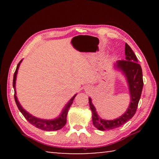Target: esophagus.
<instances>
[{"instance_id": "obj_1", "label": "esophagus", "mask_w": 159, "mask_h": 159, "mask_svg": "<svg viewBox=\"0 0 159 159\" xmlns=\"http://www.w3.org/2000/svg\"><path fill=\"white\" fill-rule=\"evenodd\" d=\"M90 89H91V86L90 85H88V86H86V87H85L86 90H90Z\"/></svg>"}]
</instances>
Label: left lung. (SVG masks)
Returning a JSON list of instances; mask_svg holds the SVG:
<instances>
[{
	"instance_id": "obj_1",
	"label": "left lung",
	"mask_w": 159,
	"mask_h": 159,
	"mask_svg": "<svg viewBox=\"0 0 159 159\" xmlns=\"http://www.w3.org/2000/svg\"><path fill=\"white\" fill-rule=\"evenodd\" d=\"M125 60L117 61L114 64V69L121 72L125 77L130 93V104L124 114L116 119H102L98 114L92 102V99L89 98L90 108L93 114V123L99 130H108L120 127L133 118L138 108L144 85L142 71L133 50L127 43H125Z\"/></svg>"
}]
</instances>
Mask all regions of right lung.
<instances>
[{"label": "right lung", "instance_id": "1", "mask_svg": "<svg viewBox=\"0 0 159 159\" xmlns=\"http://www.w3.org/2000/svg\"><path fill=\"white\" fill-rule=\"evenodd\" d=\"M21 61H22V60L19 62L18 65L17 66V69H16V71L14 74V77H13V83H12L13 88H14V90H15V100L19 110H20V112L25 117L26 119L31 124L34 125L35 127H36L39 129H41V130H45V131H54V130H60V129L62 128L66 124L67 114H68L70 107L71 106L72 103H73L75 97L76 96V94L68 102V103L66 104L65 107H64L63 109L61 110V114L59 115V116L54 118V119H43V118L36 117L34 116L31 115V114H29L28 111H26V110L21 107L20 102L18 101L17 97L16 95V94H17V93H16V86H15L16 79H17V75L19 67H20V65Z\"/></svg>", "mask_w": 159, "mask_h": 159}]
</instances>
